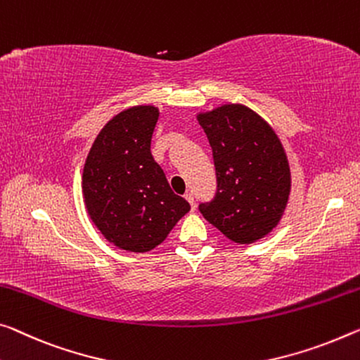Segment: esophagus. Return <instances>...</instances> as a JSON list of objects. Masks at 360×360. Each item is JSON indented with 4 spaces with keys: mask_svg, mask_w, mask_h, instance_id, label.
<instances>
[{
    "mask_svg": "<svg viewBox=\"0 0 360 360\" xmlns=\"http://www.w3.org/2000/svg\"><path fill=\"white\" fill-rule=\"evenodd\" d=\"M185 199H186L188 202H190V206H191V211H195V209H196V204H195V198H193L191 193H186V195H185Z\"/></svg>",
    "mask_w": 360,
    "mask_h": 360,
    "instance_id": "1",
    "label": "esophagus"
}]
</instances>
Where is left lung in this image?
<instances>
[{
	"label": "left lung",
	"instance_id": "1",
	"mask_svg": "<svg viewBox=\"0 0 360 360\" xmlns=\"http://www.w3.org/2000/svg\"><path fill=\"white\" fill-rule=\"evenodd\" d=\"M212 148L217 193L201 204L202 217L233 243L251 245L283 217L291 170L278 135L256 110L226 103L198 112Z\"/></svg>",
	"mask_w": 360,
	"mask_h": 360
}]
</instances>
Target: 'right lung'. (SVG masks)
<instances>
[{
	"label": "right lung",
	"instance_id": "obj_1",
	"mask_svg": "<svg viewBox=\"0 0 360 360\" xmlns=\"http://www.w3.org/2000/svg\"><path fill=\"white\" fill-rule=\"evenodd\" d=\"M158 119L159 108L153 104L115 114L93 141L82 174L88 217L109 243L131 252L161 245L190 211L153 159Z\"/></svg>",
	"mask_w": 360,
	"mask_h": 360
}]
</instances>
